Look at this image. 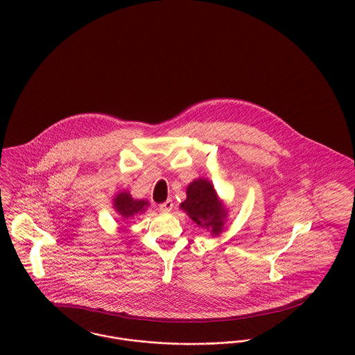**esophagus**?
<instances>
[{
  "instance_id": "esophagus-1",
  "label": "esophagus",
  "mask_w": 355,
  "mask_h": 355,
  "mask_svg": "<svg viewBox=\"0 0 355 355\" xmlns=\"http://www.w3.org/2000/svg\"><path fill=\"white\" fill-rule=\"evenodd\" d=\"M172 209H173V202H172V200H166L165 202L159 205V210H161V211H171Z\"/></svg>"
}]
</instances>
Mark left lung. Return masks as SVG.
I'll list each match as a JSON object with an SVG mask.
<instances>
[{
  "label": "left lung",
  "mask_w": 355,
  "mask_h": 355,
  "mask_svg": "<svg viewBox=\"0 0 355 355\" xmlns=\"http://www.w3.org/2000/svg\"><path fill=\"white\" fill-rule=\"evenodd\" d=\"M187 198L180 203L186 214L201 228L218 236L224 231L228 217V207L220 200L211 182L205 178L193 180L186 189Z\"/></svg>",
  "instance_id": "left-lung-1"
}]
</instances>
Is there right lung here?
<instances>
[{
  "mask_svg": "<svg viewBox=\"0 0 355 355\" xmlns=\"http://www.w3.org/2000/svg\"><path fill=\"white\" fill-rule=\"evenodd\" d=\"M113 209L121 220H131L138 214L146 211L150 206L146 200H135L128 191H121L114 196L113 198Z\"/></svg>",
  "mask_w": 355,
  "mask_h": 355,
  "instance_id": "add662e5",
  "label": "right lung"
}]
</instances>
